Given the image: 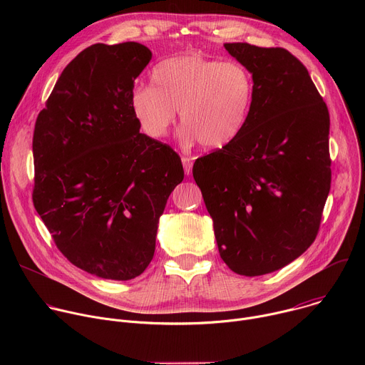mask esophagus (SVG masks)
Listing matches in <instances>:
<instances>
[{"mask_svg":"<svg viewBox=\"0 0 365 365\" xmlns=\"http://www.w3.org/2000/svg\"><path fill=\"white\" fill-rule=\"evenodd\" d=\"M182 165H183V169H185V175L190 176L192 175V168H193L192 159L187 158V155H183V158H182Z\"/></svg>","mask_w":365,"mask_h":365,"instance_id":"34e87169","label":"esophagus"}]
</instances>
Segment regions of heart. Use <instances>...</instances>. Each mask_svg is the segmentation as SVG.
<instances>
[{
  "instance_id": "b5f03b06",
  "label": "heart",
  "mask_w": 365,
  "mask_h": 365,
  "mask_svg": "<svg viewBox=\"0 0 365 365\" xmlns=\"http://www.w3.org/2000/svg\"><path fill=\"white\" fill-rule=\"evenodd\" d=\"M252 101L254 79L244 65L186 53L155 65L150 88H134L130 106L151 138L165 137L179 111L185 144L222 148L245 128Z\"/></svg>"
}]
</instances>
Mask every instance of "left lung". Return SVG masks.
Masks as SVG:
<instances>
[{
    "label": "left lung",
    "mask_w": 365,
    "mask_h": 365,
    "mask_svg": "<svg viewBox=\"0 0 365 365\" xmlns=\"http://www.w3.org/2000/svg\"><path fill=\"white\" fill-rule=\"evenodd\" d=\"M224 47L251 72L254 101L242 133L192 172L224 263L254 277L287 266L317 238L331 189L329 113L286 48Z\"/></svg>",
    "instance_id": "obj_1"
}]
</instances>
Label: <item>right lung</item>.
<instances>
[{"label":"right lung","mask_w":365,"mask_h":365,"mask_svg":"<svg viewBox=\"0 0 365 365\" xmlns=\"http://www.w3.org/2000/svg\"><path fill=\"white\" fill-rule=\"evenodd\" d=\"M151 51L93 44L63 69L33 135V203L69 262L101 279L140 276L183 180L179 154L140 133L130 98Z\"/></svg>","instance_id":"1"}]
</instances>
